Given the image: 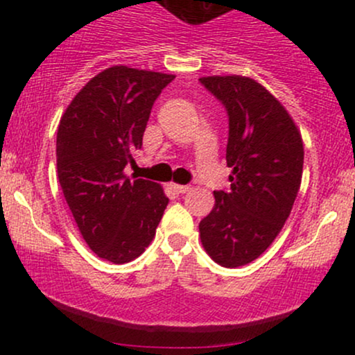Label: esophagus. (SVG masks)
I'll return each mask as SVG.
<instances>
[{
  "instance_id": "esophagus-1",
  "label": "esophagus",
  "mask_w": 355,
  "mask_h": 355,
  "mask_svg": "<svg viewBox=\"0 0 355 355\" xmlns=\"http://www.w3.org/2000/svg\"><path fill=\"white\" fill-rule=\"evenodd\" d=\"M170 189H172L175 193H187V191L190 190V185H178V183H172Z\"/></svg>"
}]
</instances>
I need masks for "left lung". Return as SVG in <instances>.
<instances>
[{"label": "left lung", "instance_id": "8db88e82", "mask_svg": "<svg viewBox=\"0 0 355 355\" xmlns=\"http://www.w3.org/2000/svg\"><path fill=\"white\" fill-rule=\"evenodd\" d=\"M200 83L229 115L230 190L214 191L215 205L200 229L202 245L222 267L262 255L282 230L299 193L304 144L279 100L247 76H203Z\"/></svg>", "mask_w": 355, "mask_h": 355}]
</instances>
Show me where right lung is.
Returning <instances> with one entry per match:
<instances>
[{
	"label": "right lung",
	"mask_w": 355,
	"mask_h": 355,
	"mask_svg": "<svg viewBox=\"0 0 355 355\" xmlns=\"http://www.w3.org/2000/svg\"><path fill=\"white\" fill-rule=\"evenodd\" d=\"M173 75L112 67L76 93L56 133L64 200L100 259L132 262L155 237L168 198L158 183L125 175L141 148L155 100Z\"/></svg>",
	"instance_id": "1"
}]
</instances>
